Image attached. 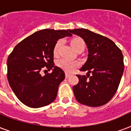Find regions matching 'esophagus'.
<instances>
[{
  "label": "esophagus",
  "instance_id": "34e87169",
  "mask_svg": "<svg viewBox=\"0 0 131 131\" xmlns=\"http://www.w3.org/2000/svg\"><path fill=\"white\" fill-rule=\"evenodd\" d=\"M69 77H70V75H69V74H68V73H66V74H65V78H69Z\"/></svg>",
  "mask_w": 131,
  "mask_h": 131
}]
</instances>
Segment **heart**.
<instances>
[{"instance_id":"b5f03b06","label":"heart","mask_w":131,"mask_h":131,"mask_svg":"<svg viewBox=\"0 0 131 131\" xmlns=\"http://www.w3.org/2000/svg\"><path fill=\"white\" fill-rule=\"evenodd\" d=\"M62 41L61 40H59L56 43L55 46L53 47V56L57 57L59 54V51L60 46H61ZM71 45L72 47L73 48L75 51H77L80 47H84V41L80 39V38H75L73 39L71 41ZM80 62L78 61H71L67 59H60L57 61V65L58 67L61 68L62 69L65 71L67 73H72L76 68H78L80 66Z\"/></svg>"}]
</instances>
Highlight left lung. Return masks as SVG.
Returning a JSON list of instances; mask_svg holds the SVG:
<instances>
[{
	"label": "left lung",
	"mask_w": 131,
	"mask_h": 131,
	"mask_svg": "<svg viewBox=\"0 0 131 131\" xmlns=\"http://www.w3.org/2000/svg\"><path fill=\"white\" fill-rule=\"evenodd\" d=\"M69 31L84 39L88 51L87 60L80 71H87L89 76L77 75L79 82L73 87L74 95L85 105H103L116 94L124 73L122 51L112 40L89 30Z\"/></svg>",
	"instance_id": "1"
}]
</instances>
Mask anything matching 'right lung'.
Wrapping results in <instances>:
<instances>
[{
    "mask_svg": "<svg viewBox=\"0 0 131 131\" xmlns=\"http://www.w3.org/2000/svg\"><path fill=\"white\" fill-rule=\"evenodd\" d=\"M72 37L69 30L43 29L21 41L7 59V79L17 99L25 105L39 108L55 100L63 70L53 63V47L57 41ZM43 67L52 73L42 76Z\"/></svg>",
    "mask_w": 131,
    "mask_h": 131,
    "instance_id": "1",
    "label": "right lung"
}]
</instances>
